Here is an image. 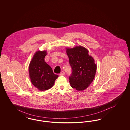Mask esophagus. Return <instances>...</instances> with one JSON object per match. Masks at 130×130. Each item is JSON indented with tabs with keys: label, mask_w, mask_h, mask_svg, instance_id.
Returning a JSON list of instances; mask_svg holds the SVG:
<instances>
[{
	"label": "esophagus",
	"mask_w": 130,
	"mask_h": 130,
	"mask_svg": "<svg viewBox=\"0 0 130 130\" xmlns=\"http://www.w3.org/2000/svg\"><path fill=\"white\" fill-rule=\"evenodd\" d=\"M65 74V73H64V71H62V72H61V73L59 74V75H64Z\"/></svg>",
	"instance_id": "esophagus-1"
}]
</instances>
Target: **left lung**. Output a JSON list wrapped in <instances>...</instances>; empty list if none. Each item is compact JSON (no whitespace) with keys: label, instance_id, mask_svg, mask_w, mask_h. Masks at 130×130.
Returning <instances> with one entry per match:
<instances>
[{"label":"left lung","instance_id":"8db88e82","mask_svg":"<svg viewBox=\"0 0 130 130\" xmlns=\"http://www.w3.org/2000/svg\"><path fill=\"white\" fill-rule=\"evenodd\" d=\"M66 53L72 69L69 76L71 86L77 91H83L89 86L94 78L97 68L94 60L88 54V50L81 46L67 48Z\"/></svg>","mask_w":130,"mask_h":130}]
</instances>
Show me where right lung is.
I'll use <instances>...</instances> for the list:
<instances>
[{
  "label": "right lung",
  "instance_id": "1",
  "mask_svg": "<svg viewBox=\"0 0 130 130\" xmlns=\"http://www.w3.org/2000/svg\"><path fill=\"white\" fill-rule=\"evenodd\" d=\"M46 51H37L33 56L29 67L31 82L40 91L52 88L58 75L54 74L53 70L44 60Z\"/></svg>",
  "mask_w": 130,
  "mask_h": 130
}]
</instances>
